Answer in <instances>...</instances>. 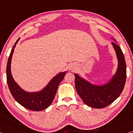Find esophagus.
<instances>
[{"instance_id": "esophagus-1", "label": "esophagus", "mask_w": 133, "mask_h": 133, "mask_svg": "<svg viewBox=\"0 0 133 133\" xmlns=\"http://www.w3.org/2000/svg\"><path fill=\"white\" fill-rule=\"evenodd\" d=\"M73 69V68H72V69ZM70 70H71V69H70Z\"/></svg>"}]
</instances>
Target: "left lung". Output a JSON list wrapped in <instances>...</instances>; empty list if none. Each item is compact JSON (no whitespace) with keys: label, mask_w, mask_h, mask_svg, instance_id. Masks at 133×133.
I'll list each match as a JSON object with an SVG mask.
<instances>
[{"label":"left lung","mask_w":133,"mask_h":133,"mask_svg":"<svg viewBox=\"0 0 133 133\" xmlns=\"http://www.w3.org/2000/svg\"><path fill=\"white\" fill-rule=\"evenodd\" d=\"M112 44L117 54L118 66L117 73L108 83L94 85L75 74L77 94L83 102L92 108H103L112 104L121 95L125 86L127 71L124 54L117 44L112 42Z\"/></svg>","instance_id":"obj_1"}]
</instances>
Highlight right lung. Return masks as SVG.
Here are the masks:
<instances>
[{
	"label": "right lung",
	"mask_w": 133,
	"mask_h": 133,
	"mask_svg": "<svg viewBox=\"0 0 133 133\" xmlns=\"http://www.w3.org/2000/svg\"><path fill=\"white\" fill-rule=\"evenodd\" d=\"M19 39H18L15 43L8 58L6 67V79L8 87L15 99L24 108L34 111L44 110L51 104L56 96L58 86L64 79L66 71L60 73L52 78L46 87L41 91L34 93H29L24 91L14 81L10 71V63L12 54L16 44Z\"/></svg>",
	"instance_id": "right-lung-1"
}]
</instances>
